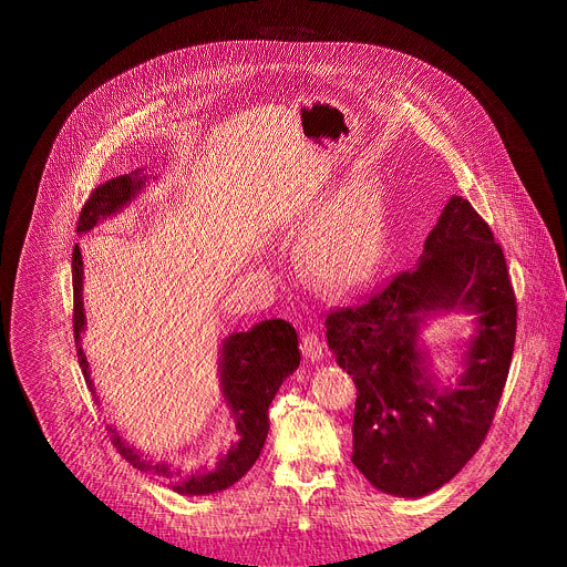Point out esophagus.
<instances>
[{
  "label": "esophagus",
  "mask_w": 567,
  "mask_h": 567,
  "mask_svg": "<svg viewBox=\"0 0 567 567\" xmlns=\"http://www.w3.org/2000/svg\"><path fill=\"white\" fill-rule=\"evenodd\" d=\"M301 351L306 355V361L317 363L323 359V342L319 340L317 333H306L301 340Z\"/></svg>",
  "instance_id": "obj_1"
}]
</instances>
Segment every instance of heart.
<instances>
[{"mask_svg":"<svg viewBox=\"0 0 567 567\" xmlns=\"http://www.w3.org/2000/svg\"><path fill=\"white\" fill-rule=\"evenodd\" d=\"M379 250V212L365 186H347L306 229L301 241L306 271L329 289L363 282L374 271Z\"/></svg>","mask_w":567,"mask_h":567,"instance_id":"1","label":"heart"}]
</instances>
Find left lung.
<instances>
[{"label": "left lung", "mask_w": 567, "mask_h": 567, "mask_svg": "<svg viewBox=\"0 0 567 567\" xmlns=\"http://www.w3.org/2000/svg\"><path fill=\"white\" fill-rule=\"evenodd\" d=\"M475 313L463 374L441 384L422 340L441 313ZM517 303L489 225L453 195L413 268L361 306L326 319V340L355 383L353 455L381 492L421 498L462 471L485 441L508 379Z\"/></svg>", "instance_id": "left-lung-1"}]
</instances>
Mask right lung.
Wrapping results in <instances>:
<instances>
[{
    "instance_id": "obj_1",
    "label": "right lung",
    "mask_w": 567,
    "mask_h": 567,
    "mask_svg": "<svg viewBox=\"0 0 567 567\" xmlns=\"http://www.w3.org/2000/svg\"><path fill=\"white\" fill-rule=\"evenodd\" d=\"M156 178V176H154ZM148 174L142 169L110 178L107 184L99 186L92 197L86 199L80 212L78 234L92 231L99 223L122 214L124 208L146 188ZM82 252L80 246L73 248V333L78 361L84 374L89 391L96 389L92 381V370L82 351V333L86 329L84 301H82ZM218 377H220V393L229 409L234 443L227 453H223L212 468H199L195 473L184 475L178 466L169 460L148 457L137 451L116 427L107 425L110 439L116 445V451L126 457L137 471L152 475L156 481H163L176 494L184 496H206L216 494L234 483H238L257 462L264 441L268 436V404L274 402L280 391L282 381L293 374L301 363L299 338H296L293 326L285 319H266L255 323L250 331L231 333L220 342L218 351Z\"/></svg>"
}]
</instances>
